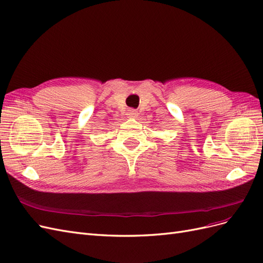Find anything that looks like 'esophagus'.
Returning <instances> with one entry per match:
<instances>
[{
    "label": "esophagus",
    "mask_w": 263,
    "mask_h": 263,
    "mask_svg": "<svg viewBox=\"0 0 263 263\" xmlns=\"http://www.w3.org/2000/svg\"><path fill=\"white\" fill-rule=\"evenodd\" d=\"M138 115V113H137V110L136 109H128V116L129 117H136Z\"/></svg>",
    "instance_id": "1"
}]
</instances>
